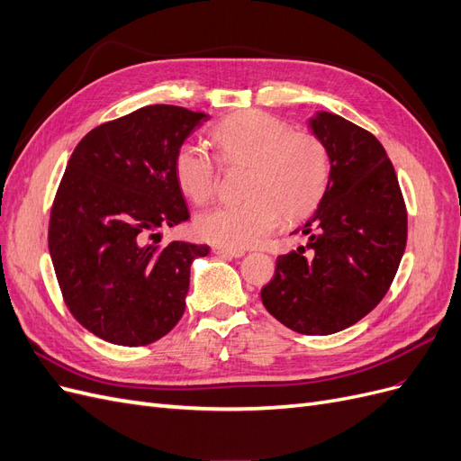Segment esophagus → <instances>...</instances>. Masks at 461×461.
Listing matches in <instances>:
<instances>
[{"label": "esophagus", "mask_w": 461, "mask_h": 461, "mask_svg": "<svg viewBox=\"0 0 461 461\" xmlns=\"http://www.w3.org/2000/svg\"><path fill=\"white\" fill-rule=\"evenodd\" d=\"M213 252L217 256H227V258H242L246 254L244 249H232V248H225V246H215Z\"/></svg>", "instance_id": "esophagus-1"}]
</instances>
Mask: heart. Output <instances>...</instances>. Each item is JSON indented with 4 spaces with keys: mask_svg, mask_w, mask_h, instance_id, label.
<instances>
[{
    "mask_svg": "<svg viewBox=\"0 0 461 461\" xmlns=\"http://www.w3.org/2000/svg\"><path fill=\"white\" fill-rule=\"evenodd\" d=\"M212 140L225 165H249V200L200 213L196 230L207 242L232 249L256 246L278 225V212L290 221L300 219L323 200L330 156L317 136L292 132L288 122L263 111H242L219 121L212 129ZM173 171L188 200L205 203L213 198L219 169L202 144H180Z\"/></svg>",
    "mask_w": 461,
    "mask_h": 461,
    "instance_id": "1",
    "label": "heart"
}]
</instances>
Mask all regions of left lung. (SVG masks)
<instances>
[{
    "label": "left lung",
    "instance_id": "1",
    "mask_svg": "<svg viewBox=\"0 0 461 461\" xmlns=\"http://www.w3.org/2000/svg\"><path fill=\"white\" fill-rule=\"evenodd\" d=\"M330 156V180L315 213L292 234L308 244L278 256L261 302L302 334L352 327L379 303L398 271L408 213L394 167L376 138L329 111L308 121Z\"/></svg>",
    "mask_w": 461,
    "mask_h": 461
}]
</instances>
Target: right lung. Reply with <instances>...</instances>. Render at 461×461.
<instances>
[{"instance_id": "add662e5", "label": "right lung", "mask_w": 461, "mask_h": 461, "mask_svg": "<svg viewBox=\"0 0 461 461\" xmlns=\"http://www.w3.org/2000/svg\"><path fill=\"white\" fill-rule=\"evenodd\" d=\"M209 119L146 105L90 131L75 148L50 217V256L67 308L95 337L144 346L183 317L190 265L207 244L163 242L190 219L173 159Z\"/></svg>"}]
</instances>
